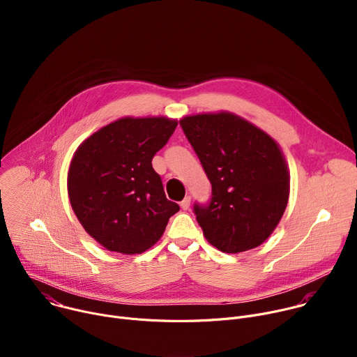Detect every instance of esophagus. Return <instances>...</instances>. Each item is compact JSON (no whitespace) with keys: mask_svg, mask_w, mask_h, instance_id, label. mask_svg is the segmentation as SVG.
<instances>
[{"mask_svg":"<svg viewBox=\"0 0 357 357\" xmlns=\"http://www.w3.org/2000/svg\"><path fill=\"white\" fill-rule=\"evenodd\" d=\"M179 205H181V208H182L183 211H188V209H189V206H190V197H189V196H186V197L179 203Z\"/></svg>","mask_w":357,"mask_h":357,"instance_id":"34e87169","label":"esophagus"}]
</instances>
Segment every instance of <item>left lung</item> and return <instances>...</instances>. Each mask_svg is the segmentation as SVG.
Returning a JSON list of instances; mask_svg holds the SVG:
<instances>
[{"instance_id": "left-lung-1", "label": "left lung", "mask_w": 357, "mask_h": 357, "mask_svg": "<svg viewBox=\"0 0 357 357\" xmlns=\"http://www.w3.org/2000/svg\"><path fill=\"white\" fill-rule=\"evenodd\" d=\"M212 183L208 206H193L203 236L218 250L243 252L263 244L289 197V171L277 141L229 112L179 121Z\"/></svg>"}]
</instances>
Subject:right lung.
<instances>
[{
	"label": "right lung",
	"mask_w": 357,
	"mask_h": 357,
	"mask_svg": "<svg viewBox=\"0 0 357 357\" xmlns=\"http://www.w3.org/2000/svg\"><path fill=\"white\" fill-rule=\"evenodd\" d=\"M176 126L167 117H123L91 134L73 154L68 172L72 209L107 250L146 251L179 211L151 164Z\"/></svg>",
	"instance_id": "add662e5"
}]
</instances>
